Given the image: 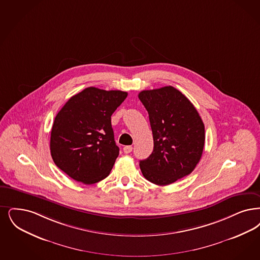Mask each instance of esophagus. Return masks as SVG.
<instances>
[{"mask_svg": "<svg viewBox=\"0 0 260 260\" xmlns=\"http://www.w3.org/2000/svg\"><path fill=\"white\" fill-rule=\"evenodd\" d=\"M123 151L125 154H129L132 151H133V147L132 146H125L123 148Z\"/></svg>", "mask_w": 260, "mask_h": 260, "instance_id": "obj_1", "label": "esophagus"}]
</instances>
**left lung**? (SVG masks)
Here are the masks:
<instances>
[{"label":"left lung","mask_w":260,"mask_h":260,"mask_svg":"<svg viewBox=\"0 0 260 260\" xmlns=\"http://www.w3.org/2000/svg\"><path fill=\"white\" fill-rule=\"evenodd\" d=\"M149 114L154 150L139 166L143 176L167 186L190 174L205 143L204 124L193 104L172 86L138 94Z\"/></svg>","instance_id":"obj_1"}]
</instances>
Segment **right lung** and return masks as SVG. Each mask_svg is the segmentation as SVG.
Instances as JSON below:
<instances>
[{
  "label": "right lung",
  "mask_w": 260,
  "mask_h": 260,
  "mask_svg": "<svg viewBox=\"0 0 260 260\" xmlns=\"http://www.w3.org/2000/svg\"><path fill=\"white\" fill-rule=\"evenodd\" d=\"M126 96L123 91L89 87L73 95L56 115L51 156L73 180L91 185L109 175L119 156L111 115Z\"/></svg>",
  "instance_id": "obj_1"
}]
</instances>
